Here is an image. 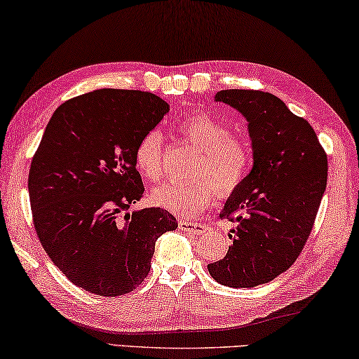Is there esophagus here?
Listing matches in <instances>:
<instances>
[{
    "mask_svg": "<svg viewBox=\"0 0 359 359\" xmlns=\"http://www.w3.org/2000/svg\"><path fill=\"white\" fill-rule=\"evenodd\" d=\"M178 227L181 231L189 232V233H202L207 231V224L205 222H191V221H180Z\"/></svg>",
    "mask_w": 359,
    "mask_h": 359,
    "instance_id": "34e87169",
    "label": "esophagus"
}]
</instances>
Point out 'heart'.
Masks as SVG:
<instances>
[{
	"label": "heart",
	"mask_w": 359,
	"mask_h": 359,
	"mask_svg": "<svg viewBox=\"0 0 359 359\" xmlns=\"http://www.w3.org/2000/svg\"><path fill=\"white\" fill-rule=\"evenodd\" d=\"M178 132L201 149L189 181H167L151 194L156 207L176 216H191L207 208L216 194L229 196L237 191L248 175L251 148L248 141L231 133L226 124L207 113L187 114L178 122ZM135 168L148 181L162 176V135L149 130L138 141L133 152Z\"/></svg>",
	"instance_id": "b5f03b06"
}]
</instances>
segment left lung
<instances>
[{
	"instance_id": "8db88e82",
	"label": "left lung",
	"mask_w": 359,
	"mask_h": 359,
	"mask_svg": "<svg viewBox=\"0 0 359 359\" xmlns=\"http://www.w3.org/2000/svg\"><path fill=\"white\" fill-rule=\"evenodd\" d=\"M215 100L248 121L255 161L219 213L233 224L232 245L208 272L221 285L252 287L286 272L304 250L326 189L327 156L312 126L272 93L231 89Z\"/></svg>"
}]
</instances>
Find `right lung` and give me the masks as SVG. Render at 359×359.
<instances>
[{
  "instance_id": "add662e5",
  "label": "right lung",
  "mask_w": 359,
  "mask_h": 359,
  "mask_svg": "<svg viewBox=\"0 0 359 359\" xmlns=\"http://www.w3.org/2000/svg\"><path fill=\"white\" fill-rule=\"evenodd\" d=\"M168 109L149 92L84 93L57 108L34 152L28 192L39 242L65 277L92 294L138 287L157 238L178 227L162 208L128 213L144 192L135 148Z\"/></svg>"
}]
</instances>
